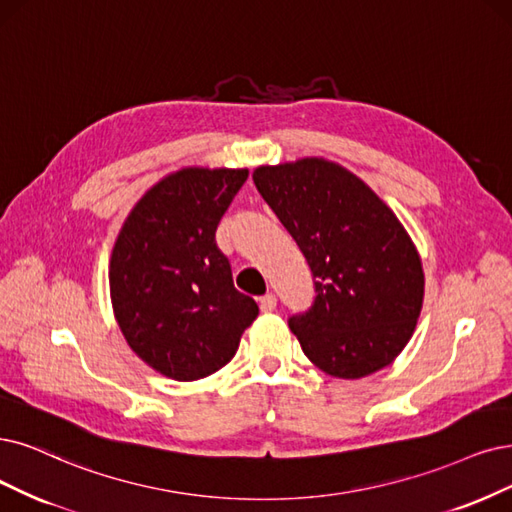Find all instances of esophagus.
<instances>
[{"mask_svg":"<svg viewBox=\"0 0 512 512\" xmlns=\"http://www.w3.org/2000/svg\"><path fill=\"white\" fill-rule=\"evenodd\" d=\"M259 308H261V312H274L276 310V295L266 293L263 297H259Z\"/></svg>","mask_w":512,"mask_h":512,"instance_id":"1","label":"esophagus"}]
</instances>
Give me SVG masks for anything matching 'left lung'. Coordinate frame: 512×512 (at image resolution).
Instances as JSON below:
<instances>
[{
    "mask_svg": "<svg viewBox=\"0 0 512 512\" xmlns=\"http://www.w3.org/2000/svg\"><path fill=\"white\" fill-rule=\"evenodd\" d=\"M253 181L314 276V304L289 318L301 350L342 380L390 365L424 301L422 259L403 223L365 181L325 158L259 166Z\"/></svg>",
    "mask_w": 512,
    "mask_h": 512,
    "instance_id": "8db88e82",
    "label": "left lung"
}]
</instances>
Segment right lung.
<instances>
[{
	"instance_id": "right-lung-1",
	"label": "right lung",
	"mask_w": 512,
	"mask_h": 512,
	"mask_svg": "<svg viewBox=\"0 0 512 512\" xmlns=\"http://www.w3.org/2000/svg\"><path fill=\"white\" fill-rule=\"evenodd\" d=\"M246 177V168L170 173L147 189L113 244L109 291L118 325L143 363L177 382L230 363L259 314L255 299L236 291L215 242Z\"/></svg>"
}]
</instances>
